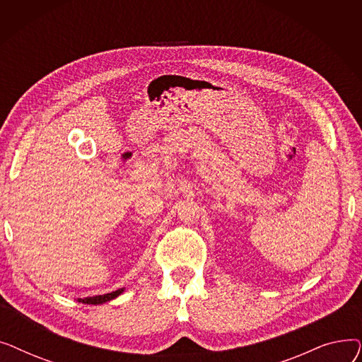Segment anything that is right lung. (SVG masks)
<instances>
[{
    "label": "right lung",
    "instance_id": "right-lung-1",
    "mask_svg": "<svg viewBox=\"0 0 362 362\" xmlns=\"http://www.w3.org/2000/svg\"><path fill=\"white\" fill-rule=\"evenodd\" d=\"M124 289H117L111 293H105V295H97V296H89V298H83V299H79V302L82 303H89V305H100V303H104V302H108L114 298H117L119 295L123 293Z\"/></svg>",
    "mask_w": 362,
    "mask_h": 362
}]
</instances>
